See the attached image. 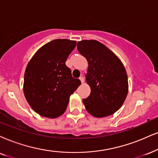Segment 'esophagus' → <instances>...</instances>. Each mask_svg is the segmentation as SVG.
Listing matches in <instances>:
<instances>
[{"mask_svg":"<svg viewBox=\"0 0 158 158\" xmlns=\"http://www.w3.org/2000/svg\"><path fill=\"white\" fill-rule=\"evenodd\" d=\"M79 79H80V81H81V83H84V81H85V79H84L83 76H81V77H79Z\"/></svg>","mask_w":158,"mask_h":158,"instance_id":"obj_1","label":"esophagus"}]
</instances>
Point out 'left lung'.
Segmentation results:
<instances>
[{"mask_svg":"<svg viewBox=\"0 0 158 158\" xmlns=\"http://www.w3.org/2000/svg\"><path fill=\"white\" fill-rule=\"evenodd\" d=\"M77 49L88 62L86 81L91 88L83 99L86 109L95 117L113 114L122 106L128 91L127 76L118 57L95 40H83Z\"/></svg>","mask_w":158,"mask_h":158,"instance_id":"obj_1","label":"left lung"}]
</instances>
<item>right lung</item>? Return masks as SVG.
<instances>
[{
    "label": "right lung",
    "mask_w": 158,
    "mask_h": 158,
    "mask_svg": "<svg viewBox=\"0 0 158 158\" xmlns=\"http://www.w3.org/2000/svg\"><path fill=\"white\" fill-rule=\"evenodd\" d=\"M76 44V41L53 40L40 48L26 67L25 98L32 109L43 117L56 118L63 114L71 95L81 85L65 65Z\"/></svg>",
    "instance_id": "obj_1"
}]
</instances>
